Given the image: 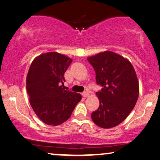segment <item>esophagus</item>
Returning <instances> with one entry per match:
<instances>
[{"label": "esophagus", "mask_w": 160, "mask_h": 160, "mask_svg": "<svg viewBox=\"0 0 160 160\" xmlns=\"http://www.w3.org/2000/svg\"><path fill=\"white\" fill-rule=\"evenodd\" d=\"M82 95L84 97H87L90 96V93H89V92L85 91V92H84L82 93Z\"/></svg>", "instance_id": "1"}]
</instances>
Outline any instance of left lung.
<instances>
[{
    "mask_svg": "<svg viewBox=\"0 0 160 160\" xmlns=\"http://www.w3.org/2000/svg\"><path fill=\"white\" fill-rule=\"evenodd\" d=\"M96 72V81L102 88L96 92L99 107L92 113L97 126L115 127L133 109L139 95V82L133 66L128 59L110 51L88 58Z\"/></svg>",
    "mask_w": 160,
    "mask_h": 160,
    "instance_id": "8db88e82",
    "label": "left lung"
}]
</instances>
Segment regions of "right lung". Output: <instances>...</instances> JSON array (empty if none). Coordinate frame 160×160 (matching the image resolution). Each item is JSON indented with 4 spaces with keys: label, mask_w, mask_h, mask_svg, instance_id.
<instances>
[{
    "label": "right lung",
    "mask_w": 160,
    "mask_h": 160,
    "mask_svg": "<svg viewBox=\"0 0 160 160\" xmlns=\"http://www.w3.org/2000/svg\"><path fill=\"white\" fill-rule=\"evenodd\" d=\"M71 62L67 56L53 51L37 56L29 67L26 79L29 103L47 125L58 126L67 121L82 99L80 94L62 88L64 73Z\"/></svg>",
    "instance_id": "1"
}]
</instances>
